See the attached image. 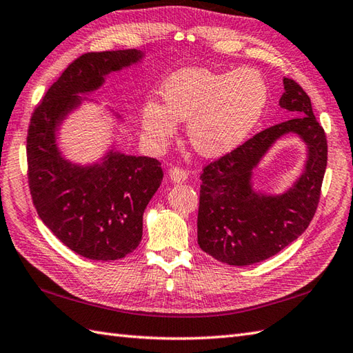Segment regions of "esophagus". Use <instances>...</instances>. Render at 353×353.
Segmentation results:
<instances>
[{
	"instance_id": "34e87169",
	"label": "esophagus",
	"mask_w": 353,
	"mask_h": 353,
	"mask_svg": "<svg viewBox=\"0 0 353 353\" xmlns=\"http://www.w3.org/2000/svg\"><path fill=\"white\" fill-rule=\"evenodd\" d=\"M168 174H169L170 179H172V181H174V183H184L185 179H187V172L183 170V169L176 168V166L170 168Z\"/></svg>"
}]
</instances>
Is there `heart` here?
I'll list each match as a JSON object with an SVG mask.
<instances>
[{"label":"heart","instance_id":"b5f03b06","mask_svg":"<svg viewBox=\"0 0 353 353\" xmlns=\"http://www.w3.org/2000/svg\"><path fill=\"white\" fill-rule=\"evenodd\" d=\"M268 85L254 69L231 72L187 68L170 75L161 88L163 105L146 103L142 127L148 137L164 140L176 122L187 123L194 151L216 157L232 151L260 121L268 104Z\"/></svg>","mask_w":353,"mask_h":353}]
</instances>
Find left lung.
I'll list each match as a JSON object with an SVG mask.
<instances>
[{
	"instance_id": "obj_1",
	"label": "left lung",
	"mask_w": 353,
	"mask_h": 353,
	"mask_svg": "<svg viewBox=\"0 0 353 353\" xmlns=\"http://www.w3.org/2000/svg\"><path fill=\"white\" fill-rule=\"evenodd\" d=\"M279 105L296 116L260 131L201 174L198 245L221 263L250 265L268 260L299 237L316 214L327 163L325 130L310 97L292 78H284ZM287 134H297L309 148L304 174L283 195L255 192L252 170Z\"/></svg>"
}]
</instances>
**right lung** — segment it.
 Segmentation results:
<instances>
[{"label":"right lung","instance_id":"right-lung-1","mask_svg":"<svg viewBox=\"0 0 353 353\" xmlns=\"http://www.w3.org/2000/svg\"><path fill=\"white\" fill-rule=\"evenodd\" d=\"M142 57L137 50L83 54L45 93L30 119L28 185L37 214L65 246L89 260H119L139 246L143 211L163 179L161 163L113 148L99 163L80 166L61 157L56 131L81 104L80 95L99 89L105 75Z\"/></svg>","mask_w":353,"mask_h":353}]
</instances>
